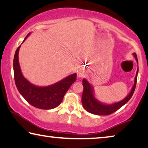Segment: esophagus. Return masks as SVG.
Segmentation results:
<instances>
[{
	"label": "esophagus",
	"instance_id": "1",
	"mask_svg": "<svg viewBox=\"0 0 148 148\" xmlns=\"http://www.w3.org/2000/svg\"><path fill=\"white\" fill-rule=\"evenodd\" d=\"M84 76H85V72L84 71H80L79 74H78V77H83Z\"/></svg>",
	"mask_w": 148,
	"mask_h": 148
}]
</instances>
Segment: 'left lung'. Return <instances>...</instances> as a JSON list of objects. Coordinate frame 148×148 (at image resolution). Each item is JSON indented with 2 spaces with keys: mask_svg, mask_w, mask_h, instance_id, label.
<instances>
[{
  "mask_svg": "<svg viewBox=\"0 0 148 148\" xmlns=\"http://www.w3.org/2000/svg\"><path fill=\"white\" fill-rule=\"evenodd\" d=\"M132 55H133L134 59L136 61L138 65L136 54L134 53H132ZM138 72V66L136 76L134 77V84L129 95H127V96L121 101L112 104H105L99 101L95 96V90L93 87L86 78H84L82 80L84 91L82 97V103L84 109L89 113L99 115V116H107V115H110L116 112L117 110H119L120 108L126 104L131 99L132 95H133L136 85Z\"/></svg>",
  "mask_w": 148,
  "mask_h": 148,
  "instance_id": "left-lung-1",
  "label": "left lung"
}]
</instances>
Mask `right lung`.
I'll return each mask as SVG.
<instances>
[{
	"instance_id": "1",
	"label": "right lung",
	"mask_w": 148,
	"mask_h": 148,
	"mask_svg": "<svg viewBox=\"0 0 148 148\" xmlns=\"http://www.w3.org/2000/svg\"><path fill=\"white\" fill-rule=\"evenodd\" d=\"M31 33L25 38L22 43ZM21 45L17 47L14 58V73L16 86L19 93L29 103L37 108L53 109L61 103L64 95L71 85L76 80V74L74 73L64 77L57 83L48 86H38L31 84L23 76L19 62V51Z\"/></svg>"
}]
</instances>
